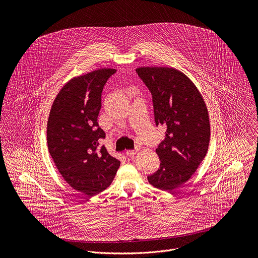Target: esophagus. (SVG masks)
I'll return each mask as SVG.
<instances>
[{
  "label": "esophagus",
  "instance_id": "34e87169",
  "mask_svg": "<svg viewBox=\"0 0 258 258\" xmlns=\"http://www.w3.org/2000/svg\"><path fill=\"white\" fill-rule=\"evenodd\" d=\"M139 151H140V147L138 146V147H136L135 150H127V151L125 152V154H126V156H128V157H134Z\"/></svg>",
  "mask_w": 258,
  "mask_h": 258
}]
</instances>
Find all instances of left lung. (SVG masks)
<instances>
[{"instance_id": "8db88e82", "label": "left lung", "mask_w": 258, "mask_h": 258, "mask_svg": "<svg viewBox=\"0 0 258 258\" xmlns=\"http://www.w3.org/2000/svg\"><path fill=\"white\" fill-rule=\"evenodd\" d=\"M136 71L152 95L156 125L166 126L156 149L160 167L148 180L155 188L171 192L193 175L207 153V108L196 86L179 70L140 67Z\"/></svg>"}]
</instances>
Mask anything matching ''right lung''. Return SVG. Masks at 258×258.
<instances>
[{
	"label": "right lung",
	"instance_id": "obj_1",
	"mask_svg": "<svg viewBox=\"0 0 258 258\" xmlns=\"http://www.w3.org/2000/svg\"><path fill=\"white\" fill-rule=\"evenodd\" d=\"M115 72L103 68L70 80L58 93L49 115L50 155L69 185L88 196L109 187L120 165L99 143L105 138L98 123L102 92Z\"/></svg>",
	"mask_w": 258,
	"mask_h": 258
}]
</instances>
